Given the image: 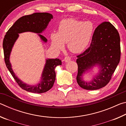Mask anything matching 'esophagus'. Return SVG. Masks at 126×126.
I'll return each instance as SVG.
<instances>
[{
	"mask_svg": "<svg viewBox=\"0 0 126 126\" xmlns=\"http://www.w3.org/2000/svg\"><path fill=\"white\" fill-rule=\"evenodd\" d=\"M71 58L69 56H67V57H65L64 59V61L65 62H69L71 61Z\"/></svg>",
	"mask_w": 126,
	"mask_h": 126,
	"instance_id": "1",
	"label": "esophagus"
}]
</instances>
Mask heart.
Listing matches in <instances>:
<instances>
[{"label": "heart", "mask_w": 126, "mask_h": 126, "mask_svg": "<svg viewBox=\"0 0 126 126\" xmlns=\"http://www.w3.org/2000/svg\"><path fill=\"white\" fill-rule=\"evenodd\" d=\"M93 30V23L89 21L82 22L73 18L63 19L59 23L58 32L51 33L52 45L59 50L64 47V43H68L71 52L80 53L88 45Z\"/></svg>", "instance_id": "heart-1"}]
</instances>
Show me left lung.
I'll return each mask as SVG.
<instances>
[{
  "label": "left lung",
  "mask_w": 126,
  "mask_h": 126,
  "mask_svg": "<svg viewBox=\"0 0 126 126\" xmlns=\"http://www.w3.org/2000/svg\"><path fill=\"white\" fill-rule=\"evenodd\" d=\"M77 57L79 86L87 90L106 86L120 61V37L116 28L108 22L99 24L94 32L89 47ZM96 65L101 68L99 75L90 82H84L81 78L82 74Z\"/></svg>",
  "instance_id": "1"
}]
</instances>
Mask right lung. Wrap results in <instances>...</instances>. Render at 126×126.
<instances>
[{
    "label": "right lung",
    "instance_id": "obj_1",
    "mask_svg": "<svg viewBox=\"0 0 126 126\" xmlns=\"http://www.w3.org/2000/svg\"><path fill=\"white\" fill-rule=\"evenodd\" d=\"M52 18V15L48 13H35L22 16L10 28L4 36L3 47L6 66L19 87L29 92L42 93L46 92L52 88L56 76L55 68L57 65H61L62 62L57 58L47 59L42 73L41 81L36 86H29L22 82L15 75L9 61L10 53L14 43L19 37V33L25 32L41 33L46 28ZM38 35L44 42H47L45 37L40 34Z\"/></svg>",
    "mask_w": 126,
    "mask_h": 126
}]
</instances>
